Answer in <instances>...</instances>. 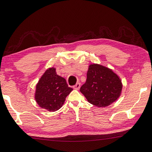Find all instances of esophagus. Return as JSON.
Wrapping results in <instances>:
<instances>
[{
	"mask_svg": "<svg viewBox=\"0 0 152 152\" xmlns=\"http://www.w3.org/2000/svg\"><path fill=\"white\" fill-rule=\"evenodd\" d=\"M73 88H74V89H76V90L80 89V84L79 82H78V83H76V85L74 86Z\"/></svg>",
	"mask_w": 152,
	"mask_h": 152,
	"instance_id": "obj_1",
	"label": "esophagus"
}]
</instances>
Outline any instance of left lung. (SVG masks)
Here are the masks:
<instances>
[{
    "label": "left lung",
    "instance_id": "left-lung-1",
    "mask_svg": "<svg viewBox=\"0 0 152 152\" xmlns=\"http://www.w3.org/2000/svg\"><path fill=\"white\" fill-rule=\"evenodd\" d=\"M122 90V81L112 69L92 64L88 67L86 82L80 91L88 102L99 107H104L118 100Z\"/></svg>",
    "mask_w": 152,
    "mask_h": 152
}]
</instances>
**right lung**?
<instances>
[{"label": "right lung", "mask_w": 152, "mask_h": 152, "mask_svg": "<svg viewBox=\"0 0 152 152\" xmlns=\"http://www.w3.org/2000/svg\"><path fill=\"white\" fill-rule=\"evenodd\" d=\"M73 89L68 87L65 78L58 75L56 68L47 69L36 86L34 98L40 107L49 112L58 110Z\"/></svg>", "instance_id": "1"}]
</instances>
